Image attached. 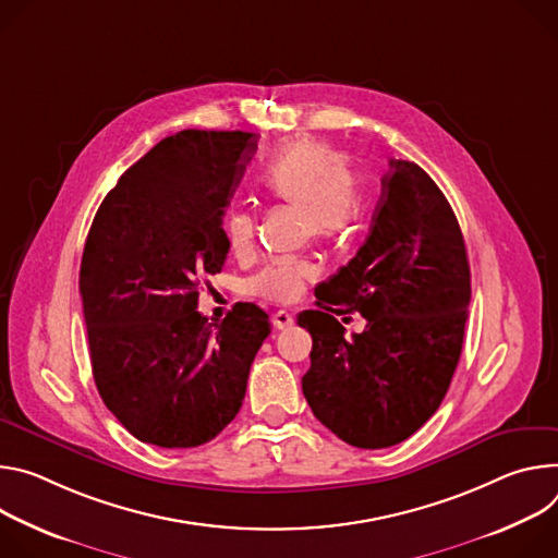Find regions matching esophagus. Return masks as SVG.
<instances>
[{"label":"esophagus","instance_id":"1","mask_svg":"<svg viewBox=\"0 0 558 558\" xmlns=\"http://www.w3.org/2000/svg\"><path fill=\"white\" fill-rule=\"evenodd\" d=\"M272 322H275V326H277L279 330H283V328H290V326L294 324V315H292L290 311H277L275 317H272Z\"/></svg>","mask_w":558,"mask_h":558}]
</instances>
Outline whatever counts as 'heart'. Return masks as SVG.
Returning a JSON list of instances; mask_svg holds the SVG:
<instances>
[{
    "instance_id": "b5f03b06",
    "label": "heart",
    "mask_w": 558,
    "mask_h": 558,
    "mask_svg": "<svg viewBox=\"0 0 558 558\" xmlns=\"http://www.w3.org/2000/svg\"><path fill=\"white\" fill-rule=\"evenodd\" d=\"M264 197L296 206L301 232L326 241H343L356 232L363 219V193L345 155L322 140H292L272 153L259 174ZM223 236L234 255L251 251L255 219L243 210L223 217ZM317 266L303 257L268 262L251 281L247 292L272 301H294L317 279Z\"/></svg>"
}]
</instances>
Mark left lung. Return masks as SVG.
<instances>
[{
    "mask_svg": "<svg viewBox=\"0 0 558 558\" xmlns=\"http://www.w3.org/2000/svg\"><path fill=\"white\" fill-rule=\"evenodd\" d=\"M301 388L315 416L354 448L405 441L437 412L457 369L470 305L465 241L439 185L414 161L390 159L359 253L315 290ZM361 312L352 338L336 322Z\"/></svg>",
    "mask_w": 558,
    "mask_h": 558,
    "instance_id": "1",
    "label": "left lung"
}]
</instances>
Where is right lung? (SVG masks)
Instances as JSON below:
<instances>
[{"label":"right lung","instance_id":"obj_1","mask_svg":"<svg viewBox=\"0 0 558 558\" xmlns=\"http://www.w3.org/2000/svg\"><path fill=\"white\" fill-rule=\"evenodd\" d=\"M257 135L181 131L161 140L101 202L80 268L93 377L131 435L197 448L236 416L268 315L236 303L219 324L199 281L228 255L221 217Z\"/></svg>","mask_w":558,"mask_h":558}]
</instances>
